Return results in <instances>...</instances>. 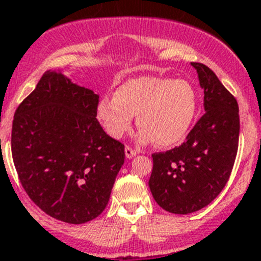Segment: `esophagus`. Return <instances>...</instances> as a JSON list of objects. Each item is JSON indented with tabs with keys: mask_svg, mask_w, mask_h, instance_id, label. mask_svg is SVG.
Masks as SVG:
<instances>
[{
	"mask_svg": "<svg viewBox=\"0 0 261 261\" xmlns=\"http://www.w3.org/2000/svg\"><path fill=\"white\" fill-rule=\"evenodd\" d=\"M137 154V150H135V149H132L130 146H125V156L126 158H133V156Z\"/></svg>",
	"mask_w": 261,
	"mask_h": 261,
	"instance_id": "esophagus-1",
	"label": "esophagus"
}]
</instances>
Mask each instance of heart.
I'll list each match as a JSON object with an SVG mask.
<instances>
[{"mask_svg":"<svg viewBox=\"0 0 261 261\" xmlns=\"http://www.w3.org/2000/svg\"><path fill=\"white\" fill-rule=\"evenodd\" d=\"M199 99L186 80L145 75L120 85L114 98H102L96 117L112 138L123 137L132 128L133 116L141 128L140 138L159 147L180 144L196 119Z\"/></svg>","mask_w":261,"mask_h":261,"instance_id":"heart-1","label":"heart"}]
</instances>
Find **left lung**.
I'll return each instance as SVG.
<instances>
[{"instance_id": "1", "label": "left lung", "mask_w": 261, "mask_h": 261, "mask_svg": "<svg viewBox=\"0 0 261 261\" xmlns=\"http://www.w3.org/2000/svg\"><path fill=\"white\" fill-rule=\"evenodd\" d=\"M204 90L205 114L180 146L154 153L149 179L156 204L175 214L197 212L211 204L231 174L239 142L237 99L212 69L192 62Z\"/></svg>"}]
</instances>
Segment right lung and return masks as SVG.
Wrapping results in <instances>:
<instances>
[{
    "instance_id": "add662e5",
    "label": "right lung",
    "mask_w": 261,
    "mask_h": 261,
    "mask_svg": "<svg viewBox=\"0 0 261 261\" xmlns=\"http://www.w3.org/2000/svg\"><path fill=\"white\" fill-rule=\"evenodd\" d=\"M99 95L45 71L18 106L11 154L20 184L48 216L89 222L105 211L124 163V145L96 120Z\"/></svg>"
}]
</instances>
